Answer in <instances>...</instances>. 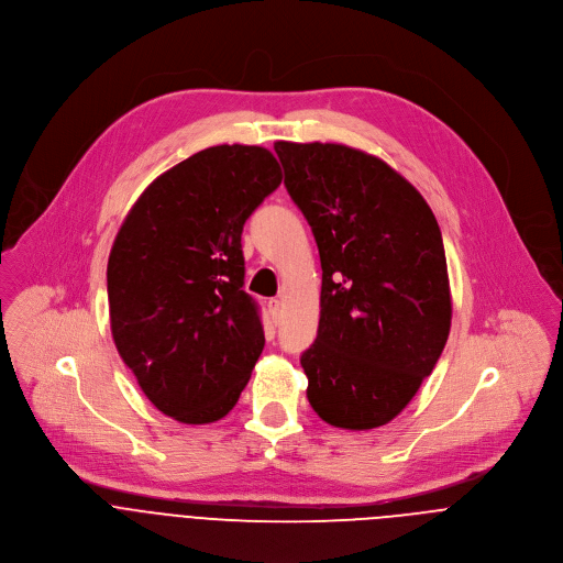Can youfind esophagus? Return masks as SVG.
<instances>
[{"label":"esophagus","instance_id":"34e87169","mask_svg":"<svg viewBox=\"0 0 563 563\" xmlns=\"http://www.w3.org/2000/svg\"><path fill=\"white\" fill-rule=\"evenodd\" d=\"M280 307H283V305H280V300H278V298H272V300H269V302H267V309H269V316H272V318H274V320H278V318H280Z\"/></svg>","mask_w":563,"mask_h":563}]
</instances>
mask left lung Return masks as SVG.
<instances>
[{
	"instance_id": "obj_1",
	"label": "left lung",
	"mask_w": 563,
	"mask_h": 563,
	"mask_svg": "<svg viewBox=\"0 0 563 563\" xmlns=\"http://www.w3.org/2000/svg\"><path fill=\"white\" fill-rule=\"evenodd\" d=\"M274 148L322 265L318 338L300 357L307 399L335 428L386 426L434 371L452 327L437 217L406 177L360 148Z\"/></svg>"
}]
</instances>
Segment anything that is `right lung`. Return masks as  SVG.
<instances>
[{
    "label": "right lung",
    "mask_w": 563,
    "mask_h": 563,
    "mask_svg": "<svg viewBox=\"0 0 563 563\" xmlns=\"http://www.w3.org/2000/svg\"><path fill=\"white\" fill-rule=\"evenodd\" d=\"M283 181L263 146L219 144L162 173L107 263L111 335L146 399L179 423L223 419L263 353L241 232Z\"/></svg>",
    "instance_id": "1"
}]
</instances>
